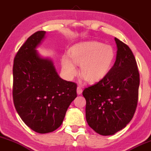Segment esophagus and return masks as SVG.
I'll return each mask as SVG.
<instances>
[{
  "mask_svg": "<svg viewBox=\"0 0 151 151\" xmlns=\"http://www.w3.org/2000/svg\"><path fill=\"white\" fill-rule=\"evenodd\" d=\"M82 91H83V89H82L81 87L78 86V87H77V93H78V95L81 94Z\"/></svg>",
  "mask_w": 151,
  "mask_h": 151,
  "instance_id": "esophagus-1",
  "label": "esophagus"
}]
</instances>
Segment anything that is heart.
I'll return each instance as SVG.
<instances>
[{
    "mask_svg": "<svg viewBox=\"0 0 151 151\" xmlns=\"http://www.w3.org/2000/svg\"><path fill=\"white\" fill-rule=\"evenodd\" d=\"M115 52L111 46L96 41H88L70 48L68 57L62 58V68L68 78L77 73L75 65H80V76L88 83H96L109 73L114 62Z\"/></svg>",
    "mask_w": 151,
    "mask_h": 151,
    "instance_id": "b5f03b06",
    "label": "heart"
}]
</instances>
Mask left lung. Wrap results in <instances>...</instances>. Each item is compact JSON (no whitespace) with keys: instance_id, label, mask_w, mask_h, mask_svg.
Wrapping results in <instances>:
<instances>
[{"instance_id":"1","label":"left lung","mask_w":151,"mask_h":151,"mask_svg":"<svg viewBox=\"0 0 151 151\" xmlns=\"http://www.w3.org/2000/svg\"><path fill=\"white\" fill-rule=\"evenodd\" d=\"M116 60L109 73L86 88V118L96 132L112 135L127 126L137 107L140 75L132 50L117 38Z\"/></svg>"}]
</instances>
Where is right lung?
<instances>
[{
  "label": "right lung",
  "mask_w": 151,
  "mask_h": 151,
  "mask_svg": "<svg viewBox=\"0 0 151 151\" xmlns=\"http://www.w3.org/2000/svg\"><path fill=\"white\" fill-rule=\"evenodd\" d=\"M46 32L27 39L14 58L13 99L24 122L38 133L53 132L62 124L68 108L77 96L75 83L60 77L52 60L37 51Z\"/></svg>",
  "instance_id": "1"
}]
</instances>
